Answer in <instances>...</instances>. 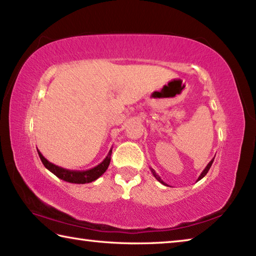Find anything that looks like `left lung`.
<instances>
[{
  "instance_id": "left-lung-1",
  "label": "left lung",
  "mask_w": 256,
  "mask_h": 256,
  "mask_svg": "<svg viewBox=\"0 0 256 256\" xmlns=\"http://www.w3.org/2000/svg\"><path fill=\"white\" fill-rule=\"evenodd\" d=\"M214 159H212L211 160V162H209V164H206V167L204 168V170H203L202 172H201V175L200 176H198V180H202L203 178V177H204L206 175V172H209V170H210V167H211V164H212V162H214ZM150 170H151V172H152V175L156 177V178H157V180H159L160 182V183H162V184H164V185H167L166 183H164V182L162 180V178H160V176L157 174V172H154V170H152V168H150Z\"/></svg>"
}]
</instances>
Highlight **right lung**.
<instances>
[{"instance_id": "obj_1", "label": "right lung", "mask_w": 256, "mask_h": 256, "mask_svg": "<svg viewBox=\"0 0 256 256\" xmlns=\"http://www.w3.org/2000/svg\"><path fill=\"white\" fill-rule=\"evenodd\" d=\"M38 151V154H40L42 162L44 164V166L50 172H53L55 176H58V178L68 182V183H74V184H86V183H92V182L96 180L99 178L104 172L107 170L108 166H110V156H112V149L108 152L107 157L102 160V162L97 164L96 167L92 168V170H66V168H62L60 166H56V164L50 162L44 156L40 154V150Z\"/></svg>"}]
</instances>
